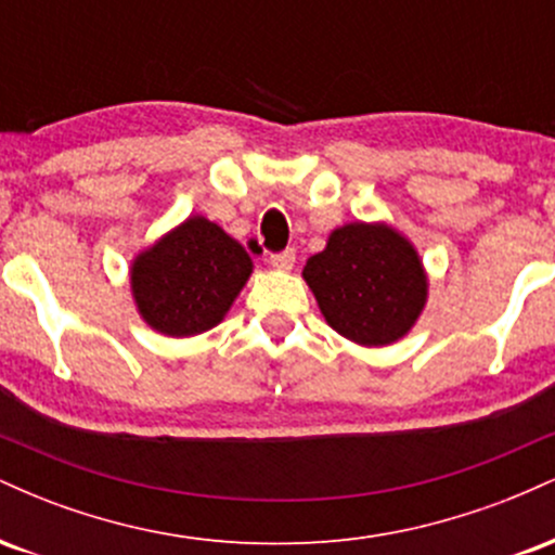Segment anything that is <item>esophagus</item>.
Wrapping results in <instances>:
<instances>
[{
    "label": "esophagus",
    "mask_w": 555,
    "mask_h": 555,
    "mask_svg": "<svg viewBox=\"0 0 555 555\" xmlns=\"http://www.w3.org/2000/svg\"><path fill=\"white\" fill-rule=\"evenodd\" d=\"M271 266L273 269L289 271L292 266H295V250H292V247H286V250H282V253H271Z\"/></svg>",
    "instance_id": "34e87169"
}]
</instances>
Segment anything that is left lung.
<instances>
[{"label":"left lung","mask_w":555,"mask_h":555,"mask_svg":"<svg viewBox=\"0 0 555 555\" xmlns=\"http://www.w3.org/2000/svg\"><path fill=\"white\" fill-rule=\"evenodd\" d=\"M302 276L328 326L367 347L401 339L428 295L415 247L384 224L336 229Z\"/></svg>","instance_id":"8db88e82"}]
</instances>
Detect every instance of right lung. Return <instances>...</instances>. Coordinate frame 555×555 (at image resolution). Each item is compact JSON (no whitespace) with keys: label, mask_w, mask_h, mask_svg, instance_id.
I'll list each match as a JSON object with an SVG mask.
<instances>
[{"label":"right lung","mask_w":555,"mask_h":555,"mask_svg":"<svg viewBox=\"0 0 555 555\" xmlns=\"http://www.w3.org/2000/svg\"><path fill=\"white\" fill-rule=\"evenodd\" d=\"M250 256L221 227L193 216L132 263V295L167 336L214 328L250 276Z\"/></svg>","instance_id":"add662e5"}]
</instances>
